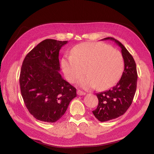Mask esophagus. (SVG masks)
<instances>
[{"label":"esophagus","mask_w":154,"mask_h":154,"mask_svg":"<svg viewBox=\"0 0 154 154\" xmlns=\"http://www.w3.org/2000/svg\"><path fill=\"white\" fill-rule=\"evenodd\" d=\"M85 94H86L85 92H83V91H82L80 90H78L77 91V94L79 95V96H83V95H85Z\"/></svg>","instance_id":"34e87169"}]
</instances>
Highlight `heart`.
Listing matches in <instances>:
<instances>
[{"instance_id":"1","label":"heart","mask_w":154,"mask_h":154,"mask_svg":"<svg viewBox=\"0 0 154 154\" xmlns=\"http://www.w3.org/2000/svg\"><path fill=\"white\" fill-rule=\"evenodd\" d=\"M65 77L71 83L75 82L85 72L78 85L84 89L97 87L106 90L118 82L124 69L123 57L119 51L97 42H84L74 47L71 55L62 59Z\"/></svg>"}]
</instances>
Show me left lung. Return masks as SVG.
Returning <instances> with one entry per match:
<instances>
[{"instance_id":"8db88e82","label":"left lung","mask_w":154,"mask_h":154,"mask_svg":"<svg viewBox=\"0 0 154 154\" xmlns=\"http://www.w3.org/2000/svg\"><path fill=\"white\" fill-rule=\"evenodd\" d=\"M102 40H113L122 48L125 63L124 71L117 84L109 91L96 94L98 105L92 113L100 122H104L122 116L131 105L136 91L137 74L133 57L120 42L112 37Z\"/></svg>"}]
</instances>
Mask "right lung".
<instances>
[{"label": "right lung", "instance_id": "add662e5", "mask_svg": "<svg viewBox=\"0 0 154 154\" xmlns=\"http://www.w3.org/2000/svg\"><path fill=\"white\" fill-rule=\"evenodd\" d=\"M67 41L46 39L27 54L20 74L22 98L36 119L54 123L65 114L76 89L59 71V51Z\"/></svg>", "mask_w": 154, "mask_h": 154}]
</instances>
